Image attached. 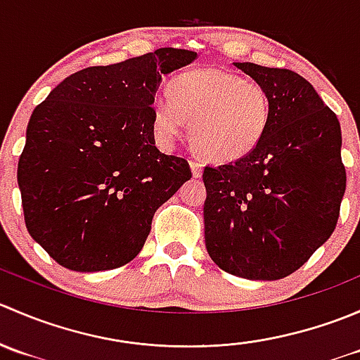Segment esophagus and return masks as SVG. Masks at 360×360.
I'll use <instances>...</instances> for the list:
<instances>
[{
  "label": "esophagus",
  "mask_w": 360,
  "mask_h": 360,
  "mask_svg": "<svg viewBox=\"0 0 360 360\" xmlns=\"http://www.w3.org/2000/svg\"><path fill=\"white\" fill-rule=\"evenodd\" d=\"M190 167H191V172H193V177H202L203 174V163L198 162V160H190Z\"/></svg>",
  "instance_id": "34e87169"
}]
</instances>
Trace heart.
Masks as SVG:
<instances>
[{
    "instance_id": "b5f03b06",
    "label": "heart",
    "mask_w": 360,
    "mask_h": 360,
    "mask_svg": "<svg viewBox=\"0 0 360 360\" xmlns=\"http://www.w3.org/2000/svg\"><path fill=\"white\" fill-rule=\"evenodd\" d=\"M151 127L162 144H170L190 122V141L202 157L233 162L249 155L271 120L268 90L254 79L216 68L181 72L169 82V96L151 99Z\"/></svg>"
}]
</instances>
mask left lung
Instances as JSON below:
<instances>
[{
	"label": "left lung",
	"instance_id": "8db88e82",
	"mask_svg": "<svg viewBox=\"0 0 360 360\" xmlns=\"http://www.w3.org/2000/svg\"><path fill=\"white\" fill-rule=\"evenodd\" d=\"M235 66L268 90L271 120L249 155L203 169L205 248L226 274L278 281L336 228L347 186L340 122L291 69Z\"/></svg>",
	"mask_w": 360,
	"mask_h": 360
}]
</instances>
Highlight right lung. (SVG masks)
I'll return each instance as SVG.
<instances>
[{
    "label": "right lung",
    "instance_id": "obj_1",
    "mask_svg": "<svg viewBox=\"0 0 360 360\" xmlns=\"http://www.w3.org/2000/svg\"><path fill=\"white\" fill-rule=\"evenodd\" d=\"M197 52L158 49L68 76L34 108L17 181L29 235L60 266L112 270L143 249L151 221L191 177L155 146L151 99Z\"/></svg>",
    "mask_w": 360,
    "mask_h": 360
}]
</instances>
